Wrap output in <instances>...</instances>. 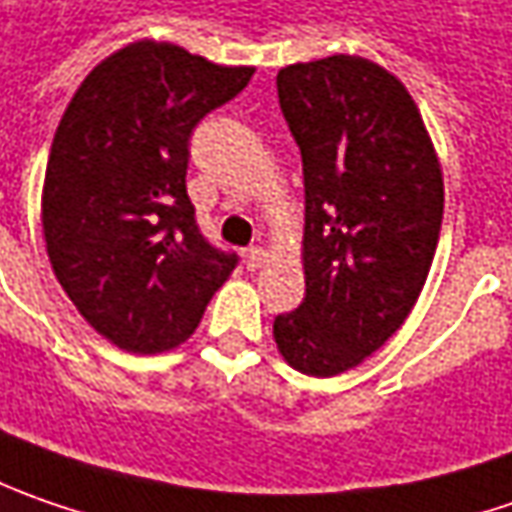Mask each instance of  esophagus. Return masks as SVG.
Here are the masks:
<instances>
[{
    "label": "esophagus",
    "instance_id": "34e87169",
    "mask_svg": "<svg viewBox=\"0 0 512 512\" xmlns=\"http://www.w3.org/2000/svg\"><path fill=\"white\" fill-rule=\"evenodd\" d=\"M266 263V249H260V246H252L249 252H246V266L255 272V269H260Z\"/></svg>",
    "mask_w": 512,
    "mask_h": 512
}]
</instances>
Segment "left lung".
Here are the masks:
<instances>
[{
    "mask_svg": "<svg viewBox=\"0 0 512 512\" xmlns=\"http://www.w3.org/2000/svg\"><path fill=\"white\" fill-rule=\"evenodd\" d=\"M280 111L300 148L306 298L275 318L289 367L332 378L407 321L433 266L444 180L410 91L364 56L278 71Z\"/></svg>",
    "mask_w": 512,
    "mask_h": 512,
    "instance_id": "1",
    "label": "left lung"
}]
</instances>
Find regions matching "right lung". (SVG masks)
<instances>
[{"mask_svg": "<svg viewBox=\"0 0 512 512\" xmlns=\"http://www.w3.org/2000/svg\"><path fill=\"white\" fill-rule=\"evenodd\" d=\"M252 74L140 39L102 59L59 120L45 249L79 315L125 352L183 344L237 266L200 234L186 168L194 125Z\"/></svg>", "mask_w": 512, "mask_h": 512, "instance_id": "add662e5", "label": "right lung"}]
</instances>
